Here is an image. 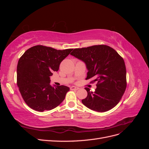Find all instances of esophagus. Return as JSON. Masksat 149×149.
Instances as JSON below:
<instances>
[{"instance_id": "obj_1", "label": "esophagus", "mask_w": 149, "mask_h": 149, "mask_svg": "<svg viewBox=\"0 0 149 149\" xmlns=\"http://www.w3.org/2000/svg\"><path fill=\"white\" fill-rule=\"evenodd\" d=\"M70 89H71V90H78L79 88L78 87H76V86H71L70 88Z\"/></svg>"}]
</instances>
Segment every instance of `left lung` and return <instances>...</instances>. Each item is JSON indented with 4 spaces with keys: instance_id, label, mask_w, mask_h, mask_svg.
Returning <instances> with one entry per match:
<instances>
[{
    "instance_id": "8db88e82",
    "label": "left lung",
    "mask_w": 149,
    "mask_h": 149,
    "mask_svg": "<svg viewBox=\"0 0 149 149\" xmlns=\"http://www.w3.org/2000/svg\"><path fill=\"white\" fill-rule=\"evenodd\" d=\"M70 55L85 63L88 71L86 79L93 78L92 82H97L94 92L85 88L88 96L81 101L83 104L97 112L107 111L118 104L127 86L125 63L118 52L100 45L74 49Z\"/></svg>"
}]
</instances>
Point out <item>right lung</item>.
Returning a JSON list of instances; mask_svg holds the SVG:
<instances>
[{"instance_id": "1", "label": "right lung", "mask_w": 149, "mask_h": 149, "mask_svg": "<svg viewBox=\"0 0 149 149\" xmlns=\"http://www.w3.org/2000/svg\"><path fill=\"white\" fill-rule=\"evenodd\" d=\"M73 49L57 50L37 45L28 49L19 60L17 86L24 101L37 111H49L63 101L70 91L66 86L50 85V76Z\"/></svg>"}]
</instances>
